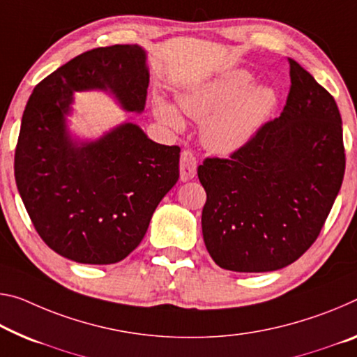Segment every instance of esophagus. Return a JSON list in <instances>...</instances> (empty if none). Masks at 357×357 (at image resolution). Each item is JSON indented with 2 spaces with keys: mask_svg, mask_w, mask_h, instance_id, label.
Returning <instances> with one entry per match:
<instances>
[{
  "mask_svg": "<svg viewBox=\"0 0 357 357\" xmlns=\"http://www.w3.org/2000/svg\"><path fill=\"white\" fill-rule=\"evenodd\" d=\"M179 172H181V181H189L197 174V158L194 154H192V151L184 149L181 152Z\"/></svg>",
  "mask_w": 357,
  "mask_h": 357,
  "instance_id": "34e87169",
  "label": "esophagus"
}]
</instances>
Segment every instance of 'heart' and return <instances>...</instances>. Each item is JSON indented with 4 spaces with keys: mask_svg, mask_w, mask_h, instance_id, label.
Instances as JSON below:
<instances>
[{
    "mask_svg": "<svg viewBox=\"0 0 357 357\" xmlns=\"http://www.w3.org/2000/svg\"><path fill=\"white\" fill-rule=\"evenodd\" d=\"M252 86L250 71L229 70L178 95L181 109L203 122L202 141L211 152L225 155L245 148L275 111L278 105L275 90ZM154 112L169 128L184 127L179 111L160 97L154 100Z\"/></svg>",
    "mask_w": 357,
    "mask_h": 357,
    "instance_id": "b5f03b06",
    "label": "heart"
}]
</instances>
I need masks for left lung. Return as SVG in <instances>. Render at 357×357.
Segmentation results:
<instances>
[{"label": "left lung", "mask_w": 357, "mask_h": 357, "mask_svg": "<svg viewBox=\"0 0 357 357\" xmlns=\"http://www.w3.org/2000/svg\"><path fill=\"white\" fill-rule=\"evenodd\" d=\"M287 60L291 89L281 116L229 158L208 157L199 167L203 240L220 268L260 273L296 262L318 238L342 188L340 111Z\"/></svg>", "instance_id": "left-lung-1"}]
</instances>
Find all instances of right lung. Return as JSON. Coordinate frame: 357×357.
I'll list each match as a JSON object with an SVG mask.
<instances>
[{"label":"right lung","mask_w":357,"mask_h":357,"mask_svg":"<svg viewBox=\"0 0 357 357\" xmlns=\"http://www.w3.org/2000/svg\"><path fill=\"white\" fill-rule=\"evenodd\" d=\"M149 71L137 44L87 50L43 79L25 106L15 184L33 225L56 254L79 264L121 262L179 178V146L158 144L135 123L90 143L66 130L73 93L109 90L127 111L146 106Z\"/></svg>","instance_id":"add662e5"}]
</instances>
